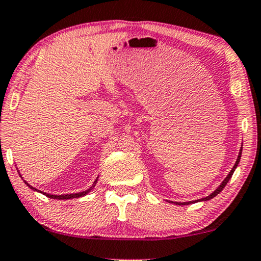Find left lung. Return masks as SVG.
Listing matches in <instances>:
<instances>
[{
    "instance_id": "8db88e82",
    "label": "left lung",
    "mask_w": 261,
    "mask_h": 261,
    "mask_svg": "<svg viewBox=\"0 0 261 261\" xmlns=\"http://www.w3.org/2000/svg\"><path fill=\"white\" fill-rule=\"evenodd\" d=\"M241 152H242V148L240 149V152H239V155H238V159H237V162H236V164H234V167L232 168V170L229 171V174L226 176V178L223 179L222 181V183L221 185H220L218 188H216L214 192H213L211 195H208V196H205V197H202V199H200V200H195V201H189V202H172V201H170L171 203H175V204H178V205H183V204H189V203H195V202H200V201H209L211 199H213V197H215L216 195H218V194H220L222 192V189L225 188V186L227 185V183H228V181L230 179V177H232V175H233V172L236 171V169H237V167H238V164H239V162H240V159H241Z\"/></svg>"
}]
</instances>
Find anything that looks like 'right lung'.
<instances>
[{
    "mask_svg": "<svg viewBox=\"0 0 261 261\" xmlns=\"http://www.w3.org/2000/svg\"><path fill=\"white\" fill-rule=\"evenodd\" d=\"M21 176V175H20ZM22 177V176H21ZM24 181V179H23ZM97 181H98V177H97V179H95V181L93 182V185L90 187L89 189L87 190H85V192H80V193H75V194H66V195H50V194H47V193H42V192H40V190H38V189H35V188H33L32 186H29L27 182L24 181V183L25 185H27L29 188L31 189H33V190H36V192H40V193H42L43 195H46L47 197H50V199H57V200H69V199H75V197H82V196H85L86 194H89L91 190H92L93 188H94V186H95V183H97Z\"/></svg>",
    "mask_w": 261,
    "mask_h": 261,
    "instance_id": "obj_1",
    "label": "right lung"
}]
</instances>
